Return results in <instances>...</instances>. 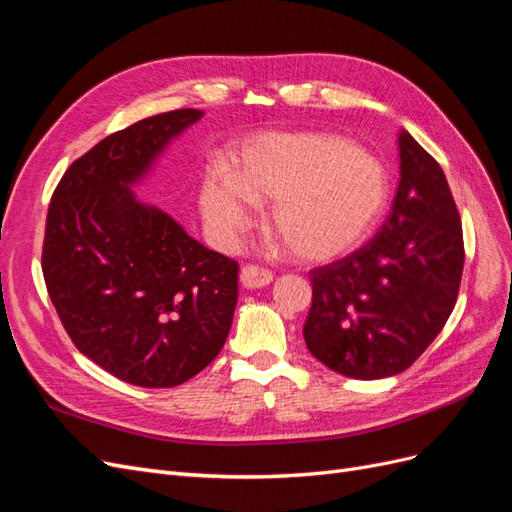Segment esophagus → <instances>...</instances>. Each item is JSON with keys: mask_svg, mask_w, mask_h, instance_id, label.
<instances>
[{"mask_svg": "<svg viewBox=\"0 0 512 512\" xmlns=\"http://www.w3.org/2000/svg\"><path fill=\"white\" fill-rule=\"evenodd\" d=\"M273 282V275L269 269H262L258 265H245L241 269V284L243 288H262Z\"/></svg>", "mask_w": 512, "mask_h": 512, "instance_id": "esophagus-1", "label": "esophagus"}]
</instances>
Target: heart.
I'll return each instance as SVG.
<instances>
[{
    "instance_id": "1",
    "label": "heart",
    "mask_w": 512,
    "mask_h": 512,
    "mask_svg": "<svg viewBox=\"0 0 512 512\" xmlns=\"http://www.w3.org/2000/svg\"><path fill=\"white\" fill-rule=\"evenodd\" d=\"M389 194L384 166L348 138L265 134L245 147L239 177L207 168L200 205L209 224L235 239L254 224V203L273 205V228L301 260L348 252L376 224Z\"/></svg>"
}]
</instances>
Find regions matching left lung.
Here are the masks:
<instances>
[{"label": "left lung", "mask_w": 512, "mask_h": 512, "mask_svg": "<svg viewBox=\"0 0 512 512\" xmlns=\"http://www.w3.org/2000/svg\"><path fill=\"white\" fill-rule=\"evenodd\" d=\"M389 218L359 250L309 271L307 350L337 374L378 380L408 369L457 303L463 230L444 170L404 130Z\"/></svg>", "instance_id": "left-lung-1"}]
</instances>
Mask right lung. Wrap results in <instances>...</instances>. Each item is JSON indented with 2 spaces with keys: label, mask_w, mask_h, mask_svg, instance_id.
Wrapping results in <instances>:
<instances>
[{
  "label": "right lung",
  "mask_w": 512,
  "mask_h": 512,
  "mask_svg": "<svg viewBox=\"0 0 512 512\" xmlns=\"http://www.w3.org/2000/svg\"><path fill=\"white\" fill-rule=\"evenodd\" d=\"M200 117L177 108L106 136L70 164L46 215L42 273L72 344L145 389L203 371L220 354L237 305V262L130 190Z\"/></svg>",
  "instance_id": "1"
}]
</instances>
